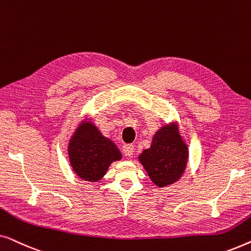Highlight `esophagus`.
<instances>
[{"label":"esophagus","mask_w":251,"mask_h":251,"mask_svg":"<svg viewBox=\"0 0 251 251\" xmlns=\"http://www.w3.org/2000/svg\"><path fill=\"white\" fill-rule=\"evenodd\" d=\"M133 150H135V147H133V145H130V144H125L122 147L123 154L128 157H131L133 155V152H135Z\"/></svg>","instance_id":"esophagus-1"}]
</instances>
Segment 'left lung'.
Here are the masks:
<instances>
[{
	"label": "left lung",
	"mask_w": 251,
	"mask_h": 251,
	"mask_svg": "<svg viewBox=\"0 0 251 251\" xmlns=\"http://www.w3.org/2000/svg\"><path fill=\"white\" fill-rule=\"evenodd\" d=\"M188 151L175 126H164L153 137L152 145L144 150L139 161L156 186L174 184L184 174Z\"/></svg>",
	"instance_id": "obj_1"
}]
</instances>
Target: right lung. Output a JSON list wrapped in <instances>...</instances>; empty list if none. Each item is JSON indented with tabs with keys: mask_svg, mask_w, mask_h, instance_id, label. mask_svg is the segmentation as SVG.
<instances>
[{
	"mask_svg": "<svg viewBox=\"0 0 251 251\" xmlns=\"http://www.w3.org/2000/svg\"><path fill=\"white\" fill-rule=\"evenodd\" d=\"M68 155L75 174L88 181L101 179L109 164L122 157L115 144L88 121L82 123L72 137Z\"/></svg>",
	"mask_w": 251,
	"mask_h": 251,
	"instance_id": "obj_1",
	"label": "right lung"
}]
</instances>
